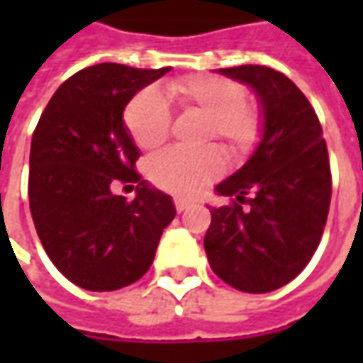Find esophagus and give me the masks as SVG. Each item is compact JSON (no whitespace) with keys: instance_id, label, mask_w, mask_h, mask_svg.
Segmentation results:
<instances>
[{"instance_id":"esophagus-1","label":"esophagus","mask_w":363,"mask_h":363,"mask_svg":"<svg viewBox=\"0 0 363 363\" xmlns=\"http://www.w3.org/2000/svg\"><path fill=\"white\" fill-rule=\"evenodd\" d=\"M174 208H177V212L181 213V212H184V210H189L190 202H186V200H181V198H177V200H174Z\"/></svg>"}]
</instances>
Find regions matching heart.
<instances>
[{
  "label": "heart",
  "mask_w": 363,
  "mask_h": 363,
  "mask_svg": "<svg viewBox=\"0 0 363 363\" xmlns=\"http://www.w3.org/2000/svg\"><path fill=\"white\" fill-rule=\"evenodd\" d=\"M169 96L184 111L208 116L206 138H218L233 153H245L260 135V114L245 103L241 83L221 75H192L169 83ZM124 122L132 140L142 150H153L165 142L171 128V111L165 96L145 89L128 104ZM150 179L159 189L177 196H196L223 173V155L218 147L167 150L151 157Z\"/></svg>",
  "instance_id": "b5f03b06"
}]
</instances>
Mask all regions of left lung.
<instances>
[{
	"label": "left lung",
	"mask_w": 363,
	"mask_h": 363,
	"mask_svg": "<svg viewBox=\"0 0 363 363\" xmlns=\"http://www.w3.org/2000/svg\"><path fill=\"white\" fill-rule=\"evenodd\" d=\"M218 74L257 95L262 135L247 163L216 186L235 200L210 208L204 249L231 288L267 294L294 280L319 247L333 190L327 143L311 103L284 74L267 66Z\"/></svg>",
	"instance_id": "8db88e82"
}]
</instances>
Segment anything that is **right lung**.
Masks as SVG:
<instances>
[{"mask_svg":"<svg viewBox=\"0 0 363 363\" xmlns=\"http://www.w3.org/2000/svg\"><path fill=\"white\" fill-rule=\"evenodd\" d=\"M169 69L85 67L60 85L33 134L36 233L54 267L83 289L112 291L140 280L177 213L173 198L134 171L140 150L122 118L135 93ZM116 182L136 184L132 203L111 192Z\"/></svg>","mask_w":363,"mask_h":363,"instance_id":"1","label":"right lung"}]
</instances>
